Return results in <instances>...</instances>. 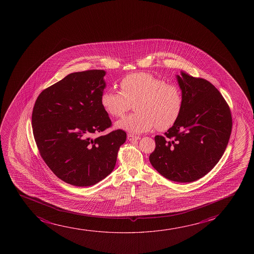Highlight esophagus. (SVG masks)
<instances>
[{
  "label": "esophagus",
  "mask_w": 254,
  "mask_h": 254,
  "mask_svg": "<svg viewBox=\"0 0 254 254\" xmlns=\"http://www.w3.org/2000/svg\"><path fill=\"white\" fill-rule=\"evenodd\" d=\"M127 139L129 141H136V140L139 139V136L132 135V134H128Z\"/></svg>",
  "instance_id": "34e87169"
}]
</instances>
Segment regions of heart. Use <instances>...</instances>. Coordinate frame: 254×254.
Listing matches in <instances>:
<instances>
[{"instance_id":"1","label":"heart","mask_w":254,"mask_h":254,"mask_svg":"<svg viewBox=\"0 0 254 254\" xmlns=\"http://www.w3.org/2000/svg\"><path fill=\"white\" fill-rule=\"evenodd\" d=\"M121 91L105 90L101 106L108 115L122 118L134 105L136 113L117 122V127L132 133L156 128L164 131L177 122L183 106L181 88L145 72L130 73L120 82Z\"/></svg>"}]
</instances>
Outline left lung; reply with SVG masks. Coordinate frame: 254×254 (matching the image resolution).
I'll use <instances>...</instances> for the list:
<instances>
[{"label": "left lung", "instance_id": "left-lung-1", "mask_svg": "<svg viewBox=\"0 0 254 254\" xmlns=\"http://www.w3.org/2000/svg\"><path fill=\"white\" fill-rule=\"evenodd\" d=\"M183 106L177 122L156 135L149 160L162 176L191 182L208 174L229 141L233 120L229 106L208 80L181 72L177 75Z\"/></svg>", "mask_w": 254, "mask_h": 254}]
</instances>
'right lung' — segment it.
I'll use <instances>...</instances> for the list:
<instances>
[{
  "instance_id": "1",
  "label": "right lung",
  "mask_w": 254,
  "mask_h": 254,
  "mask_svg": "<svg viewBox=\"0 0 254 254\" xmlns=\"http://www.w3.org/2000/svg\"><path fill=\"white\" fill-rule=\"evenodd\" d=\"M103 70L70 73L39 94L32 113L36 146L45 163L62 181L89 187L114 170L125 143L122 129L92 139L112 127L101 106Z\"/></svg>"
}]
</instances>
